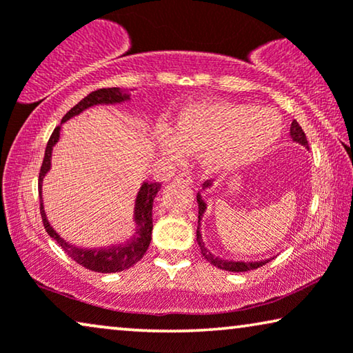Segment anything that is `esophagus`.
Here are the masks:
<instances>
[{"mask_svg":"<svg viewBox=\"0 0 353 353\" xmlns=\"http://www.w3.org/2000/svg\"><path fill=\"white\" fill-rule=\"evenodd\" d=\"M176 183H183V185H192V176L190 173H180V175L175 176Z\"/></svg>","mask_w":353,"mask_h":353,"instance_id":"obj_1","label":"esophagus"}]
</instances>
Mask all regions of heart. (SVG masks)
Listing matches in <instances>:
<instances>
[{
  "label": "heart",
  "mask_w": 353,
  "mask_h": 353,
  "mask_svg": "<svg viewBox=\"0 0 353 353\" xmlns=\"http://www.w3.org/2000/svg\"><path fill=\"white\" fill-rule=\"evenodd\" d=\"M279 132L281 120L273 110L205 101L188 105L176 120V130L163 128L157 143L173 159L188 151L202 152L207 168L223 172L267 151Z\"/></svg>",
  "instance_id": "b5f03b06"
}]
</instances>
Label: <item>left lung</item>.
Here are the masks:
<instances>
[{"label":"left lung","instance_id":"1","mask_svg":"<svg viewBox=\"0 0 353 353\" xmlns=\"http://www.w3.org/2000/svg\"><path fill=\"white\" fill-rule=\"evenodd\" d=\"M291 134L292 141H296L299 144H302L303 148L308 149V141H307V137L305 133H303V130L301 125H299L296 120H292L291 123ZM212 183L210 181H205L204 185H202V190H205V188H210ZM197 204H199V226H201V220L202 216H204V212L207 209V204L202 199V196L197 192ZM197 226V231H196V236H197V244H199V249H201V254L204 255V259L207 262H210L212 265H215L216 268H221V270H226V272H234V273H239V272H249V270H255L259 267H262L270 260H262V262H234V260H225V259H220V257H215L214 254L210 252L209 249L205 248L204 241H202V234H201V228Z\"/></svg>","mask_w":353,"mask_h":353}]
</instances>
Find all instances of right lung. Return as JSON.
<instances>
[{
    "label": "right lung",
    "instance_id": "obj_1",
    "mask_svg": "<svg viewBox=\"0 0 353 353\" xmlns=\"http://www.w3.org/2000/svg\"><path fill=\"white\" fill-rule=\"evenodd\" d=\"M130 101V93L127 90L122 88H101L96 90L93 93H90L86 98L80 101L79 104H75L64 117H62L61 125L67 122V120L75 117L83 112V110L93 108V105H112L120 104ZM61 125L54 128L50 141L46 144L45 159H43L41 168H40V176H38V194H40V214L43 225H45L46 233L51 236L52 239L57 241V244L65 250L67 255L70 259H74L77 263H80L81 267L91 270V272L98 273H117L123 272L130 267H133L138 260L143 259V255L146 254L151 243L152 236V202L154 197L157 196V192L161 191V183H146L144 181L141 188H139L137 201H134V234L130 238L127 243L122 244H112L108 248H94V249H85L79 248L67 243L56 233L54 228L48 221L45 207H43L41 201V186H43V178L46 176V173L51 168V156H52V148L56 146V143L59 141L61 134Z\"/></svg>",
    "mask_w": 353,
    "mask_h": 353
}]
</instances>
